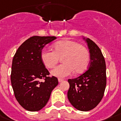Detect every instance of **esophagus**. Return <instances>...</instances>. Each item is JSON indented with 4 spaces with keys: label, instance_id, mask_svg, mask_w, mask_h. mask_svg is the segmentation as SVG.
Instances as JSON below:
<instances>
[{
    "label": "esophagus",
    "instance_id": "esophagus-1",
    "mask_svg": "<svg viewBox=\"0 0 121 121\" xmlns=\"http://www.w3.org/2000/svg\"><path fill=\"white\" fill-rule=\"evenodd\" d=\"M58 81H59V83H61V82H62L64 80L62 79H60V78H59V79H58Z\"/></svg>",
    "mask_w": 121,
    "mask_h": 121
}]
</instances>
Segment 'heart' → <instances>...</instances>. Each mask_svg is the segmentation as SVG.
Masks as SVG:
<instances>
[{
    "label": "heart",
    "mask_w": 121,
    "mask_h": 121,
    "mask_svg": "<svg viewBox=\"0 0 121 121\" xmlns=\"http://www.w3.org/2000/svg\"><path fill=\"white\" fill-rule=\"evenodd\" d=\"M53 51L43 50L40 57L45 66L54 68L61 59V65L51 71L56 77L63 78L71 75L74 71L80 74L86 71L90 62V54L86 48L78 42L71 40H63L52 45Z\"/></svg>",
    "instance_id": "b5f03b06"
}]
</instances>
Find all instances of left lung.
Instances as JSON below:
<instances>
[{"label":"left lung","mask_w":121,"mask_h":121,"mask_svg":"<svg viewBox=\"0 0 121 121\" xmlns=\"http://www.w3.org/2000/svg\"><path fill=\"white\" fill-rule=\"evenodd\" d=\"M90 54V64L85 73L68 79L67 98L73 106L81 111L92 110L102 100L106 86L105 59L96 44L83 36Z\"/></svg>","instance_id":"left-lung-1"}]
</instances>
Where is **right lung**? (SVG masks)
<instances>
[{
    "instance_id": "right-lung-1",
    "label": "right lung",
    "mask_w": 121,
    "mask_h": 121,
    "mask_svg": "<svg viewBox=\"0 0 121 121\" xmlns=\"http://www.w3.org/2000/svg\"><path fill=\"white\" fill-rule=\"evenodd\" d=\"M57 38L32 36L21 44L14 56L11 85L19 104L28 111L35 112L43 108L58 85L57 78L48 76L49 72L40 57L44 46ZM41 79L45 81L42 82Z\"/></svg>"
}]
</instances>
